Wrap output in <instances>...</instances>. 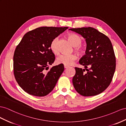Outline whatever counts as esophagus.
Instances as JSON below:
<instances>
[{
	"instance_id": "34e87169",
	"label": "esophagus",
	"mask_w": 126,
	"mask_h": 126,
	"mask_svg": "<svg viewBox=\"0 0 126 126\" xmlns=\"http://www.w3.org/2000/svg\"><path fill=\"white\" fill-rule=\"evenodd\" d=\"M64 68H65V69H67V68L69 67V66H66V65H64Z\"/></svg>"
}]
</instances>
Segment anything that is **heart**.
<instances>
[{"instance_id":"b5f03b06","label":"heart","mask_w":126,"mask_h":126,"mask_svg":"<svg viewBox=\"0 0 126 126\" xmlns=\"http://www.w3.org/2000/svg\"><path fill=\"white\" fill-rule=\"evenodd\" d=\"M68 38L74 47H76V50L80 51V46L82 43V39L78 35L75 34H70L68 35ZM58 37L53 39L50 44V48L54 54L57 55L60 51L58 47ZM78 57L75 54H63L57 57L56 62L57 64H62L64 65L69 66L73 64L74 61L77 60Z\"/></svg>"}]
</instances>
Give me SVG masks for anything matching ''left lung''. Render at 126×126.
Instances as JSON below:
<instances>
[{
	"label": "left lung",
	"mask_w": 126,
	"mask_h": 126,
	"mask_svg": "<svg viewBox=\"0 0 126 126\" xmlns=\"http://www.w3.org/2000/svg\"><path fill=\"white\" fill-rule=\"evenodd\" d=\"M69 30L81 35L87 43L85 54L79 61L84 69L75 67L76 73L72 79L74 87L81 95H98L108 87L116 69L112 43L106 35L91 27Z\"/></svg>",
	"instance_id": "left-lung-1"
}]
</instances>
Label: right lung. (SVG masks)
I'll use <instances>...</instances> for the list:
<instances>
[{"label": "right lung", "mask_w": 126, "mask_h": 126, "mask_svg": "<svg viewBox=\"0 0 126 126\" xmlns=\"http://www.w3.org/2000/svg\"><path fill=\"white\" fill-rule=\"evenodd\" d=\"M67 27H41L27 32L15 49L13 57L14 73L24 91L36 96H44L51 92L64 70L63 64L48 65L55 61L50 48L53 39Z\"/></svg>", "instance_id": "right-lung-1"}]
</instances>
